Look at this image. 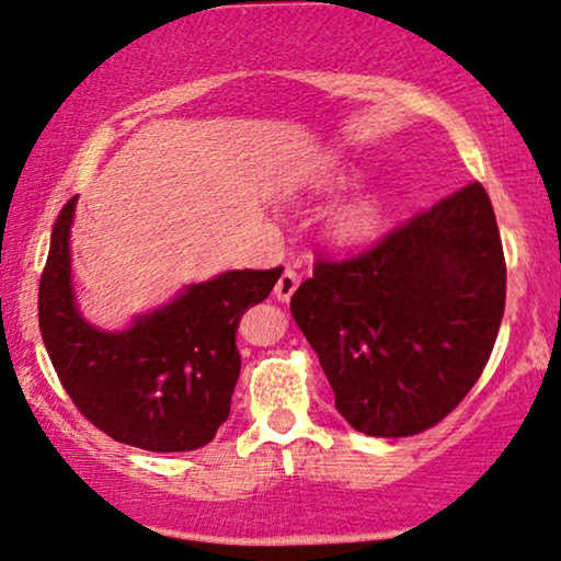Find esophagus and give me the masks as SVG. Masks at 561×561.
Listing matches in <instances>:
<instances>
[{
  "label": "esophagus",
  "mask_w": 561,
  "mask_h": 561,
  "mask_svg": "<svg viewBox=\"0 0 561 561\" xmlns=\"http://www.w3.org/2000/svg\"><path fill=\"white\" fill-rule=\"evenodd\" d=\"M297 287H300V274H297L293 266H287L285 272H282L279 279H276L274 297H276V300H279V302H289V297L295 295Z\"/></svg>",
  "instance_id": "obj_1"
}]
</instances>
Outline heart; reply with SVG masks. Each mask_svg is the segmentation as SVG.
<instances>
[{"mask_svg": "<svg viewBox=\"0 0 561 561\" xmlns=\"http://www.w3.org/2000/svg\"><path fill=\"white\" fill-rule=\"evenodd\" d=\"M343 182H346V176H331L320 184V190H331V186ZM382 194L375 186H358L328 213L325 233L341 245H358L377 233L382 226Z\"/></svg>", "mask_w": 561, "mask_h": 561, "instance_id": "b5f03b06", "label": "heart"}]
</instances>
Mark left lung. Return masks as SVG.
Here are the masks:
<instances>
[{
	"instance_id": "obj_1",
	"label": "left lung",
	"mask_w": 561,
	"mask_h": 561,
	"mask_svg": "<svg viewBox=\"0 0 561 561\" xmlns=\"http://www.w3.org/2000/svg\"><path fill=\"white\" fill-rule=\"evenodd\" d=\"M335 408L367 436H413L480 379L505 310V256L480 182L375 249L320 261L289 302Z\"/></svg>"
}]
</instances>
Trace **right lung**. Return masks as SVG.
<instances>
[{"instance_id":"add662e5","label":"right lung","mask_w":561,"mask_h":561,"mask_svg":"<svg viewBox=\"0 0 561 561\" xmlns=\"http://www.w3.org/2000/svg\"><path fill=\"white\" fill-rule=\"evenodd\" d=\"M77 197L58 215L37 293L43 343L64 390L87 421L146 451H194L228 421L241 354L238 320L264 302L282 266L238 268L136 316L123 331L89 323L71 282Z\"/></svg>"}]
</instances>
